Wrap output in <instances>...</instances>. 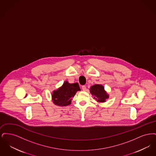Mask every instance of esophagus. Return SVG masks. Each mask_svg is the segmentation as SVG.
<instances>
[{
	"instance_id": "obj_1",
	"label": "esophagus",
	"mask_w": 156,
	"mask_h": 156,
	"mask_svg": "<svg viewBox=\"0 0 156 156\" xmlns=\"http://www.w3.org/2000/svg\"><path fill=\"white\" fill-rule=\"evenodd\" d=\"M82 89L83 90H85L87 89L86 86H85V85H82Z\"/></svg>"
}]
</instances>
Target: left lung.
I'll return each instance as SVG.
<instances>
[{
	"mask_svg": "<svg viewBox=\"0 0 156 156\" xmlns=\"http://www.w3.org/2000/svg\"><path fill=\"white\" fill-rule=\"evenodd\" d=\"M90 92L92 95H94V98L97 101L100 102H105L106 99L108 98V95L104 90V87L101 85L96 84L90 87Z\"/></svg>",
	"mask_w": 156,
	"mask_h": 156,
	"instance_id": "obj_1",
	"label": "left lung"
}]
</instances>
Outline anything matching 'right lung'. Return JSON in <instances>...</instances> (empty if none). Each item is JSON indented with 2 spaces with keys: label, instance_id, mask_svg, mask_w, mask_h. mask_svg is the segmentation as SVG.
<instances>
[{
  "label": "right lung",
  "instance_id": "obj_1",
  "mask_svg": "<svg viewBox=\"0 0 156 156\" xmlns=\"http://www.w3.org/2000/svg\"><path fill=\"white\" fill-rule=\"evenodd\" d=\"M78 83H69L66 81L62 86L52 94V101L56 105L66 106L71 104L72 98L74 97L76 92L80 90Z\"/></svg>",
  "mask_w": 156,
  "mask_h": 156
}]
</instances>
